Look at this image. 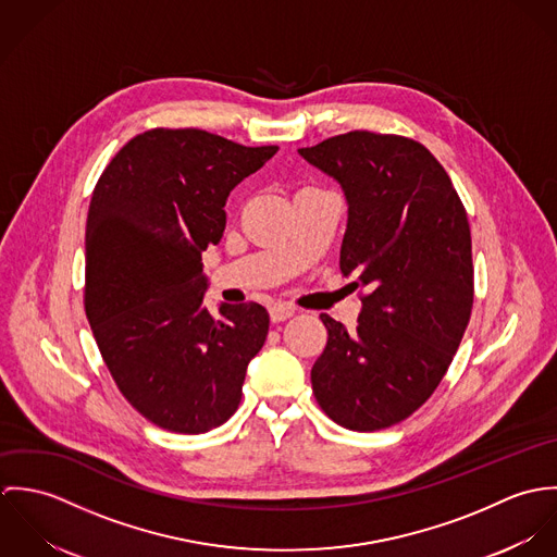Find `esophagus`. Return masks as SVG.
Masks as SVG:
<instances>
[{
  "label": "esophagus",
  "mask_w": 557,
  "mask_h": 557,
  "mask_svg": "<svg viewBox=\"0 0 557 557\" xmlns=\"http://www.w3.org/2000/svg\"><path fill=\"white\" fill-rule=\"evenodd\" d=\"M296 315V309L285 305V302H278L274 307H270V319L272 321H285V319L294 318Z\"/></svg>",
  "instance_id": "obj_1"
}]
</instances>
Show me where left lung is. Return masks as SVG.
I'll list each match as a JSON object with an SVG mask.
<instances>
[{
  "label": "left lung",
  "mask_w": 557,
  "mask_h": 557,
  "mask_svg": "<svg viewBox=\"0 0 557 557\" xmlns=\"http://www.w3.org/2000/svg\"><path fill=\"white\" fill-rule=\"evenodd\" d=\"M298 154L347 201L341 272L367 287L354 332L321 313L327 343L311 371L319 407L349 431H377L433 395L474 305L463 203L418 141L354 131Z\"/></svg>",
  "instance_id": "8db88e82"
}]
</instances>
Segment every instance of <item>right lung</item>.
<instances>
[{"instance_id": "right-lung-1", "label": "right lung", "mask_w": 557, "mask_h": 557, "mask_svg": "<svg viewBox=\"0 0 557 557\" xmlns=\"http://www.w3.org/2000/svg\"><path fill=\"white\" fill-rule=\"evenodd\" d=\"M278 152L197 128H154L102 171L85 227V311L128 403L175 433L221 426L242 398L270 318L203 305L201 252L223 238L230 193Z\"/></svg>"}]
</instances>
